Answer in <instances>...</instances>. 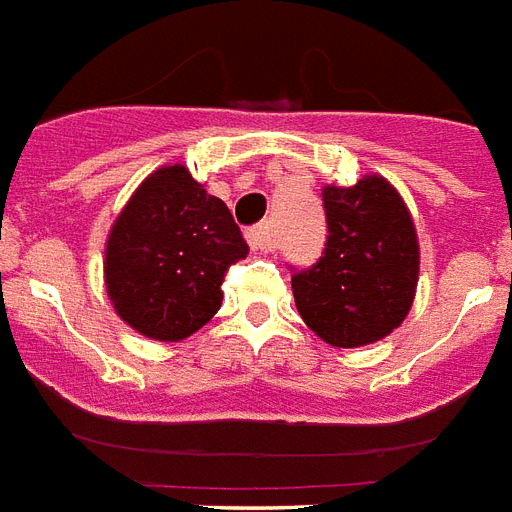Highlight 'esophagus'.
<instances>
[{"mask_svg":"<svg viewBox=\"0 0 512 512\" xmlns=\"http://www.w3.org/2000/svg\"><path fill=\"white\" fill-rule=\"evenodd\" d=\"M248 246L253 248V251H272L274 248V227L269 225V222H264V225L259 227H251L248 230Z\"/></svg>","mask_w":512,"mask_h":512,"instance_id":"34e87169","label":"esophagus"}]
</instances>
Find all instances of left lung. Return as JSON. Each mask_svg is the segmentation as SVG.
I'll return each mask as SVG.
<instances>
[{"label":"left lung","mask_w":512,"mask_h":512,"mask_svg":"<svg viewBox=\"0 0 512 512\" xmlns=\"http://www.w3.org/2000/svg\"><path fill=\"white\" fill-rule=\"evenodd\" d=\"M327 248L293 277L298 314L335 348L384 340L405 322L416 298V225L398 188L382 175L356 185H324Z\"/></svg>","instance_id":"obj_1"}]
</instances>
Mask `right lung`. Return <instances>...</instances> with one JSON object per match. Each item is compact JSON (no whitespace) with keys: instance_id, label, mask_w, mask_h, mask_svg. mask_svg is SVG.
Instances as JSON below:
<instances>
[{"instance_id":"right-lung-1","label":"right lung","mask_w":512,"mask_h":512,"mask_svg":"<svg viewBox=\"0 0 512 512\" xmlns=\"http://www.w3.org/2000/svg\"><path fill=\"white\" fill-rule=\"evenodd\" d=\"M248 243L230 209L183 164L151 172L114 219L104 285L122 322L159 342H180L222 306L230 264Z\"/></svg>"}]
</instances>
